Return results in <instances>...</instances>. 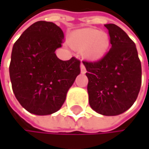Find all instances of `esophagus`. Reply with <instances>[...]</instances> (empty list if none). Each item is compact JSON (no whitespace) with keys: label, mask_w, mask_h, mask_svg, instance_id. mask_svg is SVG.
Instances as JSON below:
<instances>
[{"label":"esophagus","mask_w":149,"mask_h":149,"mask_svg":"<svg viewBox=\"0 0 149 149\" xmlns=\"http://www.w3.org/2000/svg\"><path fill=\"white\" fill-rule=\"evenodd\" d=\"M80 69H81V72H82V73H85V72H86L85 65H84L83 63H81V65H80Z\"/></svg>","instance_id":"1"}]
</instances>
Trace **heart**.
I'll list each match as a JSON object with an SVG mask.
<instances>
[{
    "mask_svg": "<svg viewBox=\"0 0 149 149\" xmlns=\"http://www.w3.org/2000/svg\"><path fill=\"white\" fill-rule=\"evenodd\" d=\"M70 42L79 49L84 48L85 55L91 59L102 58L109 45V36L106 33L91 28L75 32L70 39Z\"/></svg>",
    "mask_w": 149,
    "mask_h": 149,
    "instance_id": "1",
    "label": "heart"
}]
</instances>
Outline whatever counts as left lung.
<instances>
[{
    "label": "left lung",
    "mask_w": 149,
    "mask_h": 149,
    "mask_svg": "<svg viewBox=\"0 0 149 149\" xmlns=\"http://www.w3.org/2000/svg\"><path fill=\"white\" fill-rule=\"evenodd\" d=\"M111 48L98 61H83L89 79L91 109L104 116H117L135 102L141 84V65L134 41L118 26L106 24Z\"/></svg>",
    "instance_id": "8db88e82"
}]
</instances>
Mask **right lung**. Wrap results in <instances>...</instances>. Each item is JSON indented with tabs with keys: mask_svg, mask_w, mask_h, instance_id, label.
I'll list each match as a JSON object with an SVG mask.
<instances>
[{
	"mask_svg": "<svg viewBox=\"0 0 149 149\" xmlns=\"http://www.w3.org/2000/svg\"><path fill=\"white\" fill-rule=\"evenodd\" d=\"M63 40L59 26L40 20L25 30L13 46L9 65L13 91L32 114L45 116L58 111L80 73V60L72 57L64 61L56 56Z\"/></svg>",
	"mask_w": 149,
	"mask_h": 149,
	"instance_id": "1",
	"label": "right lung"
}]
</instances>
